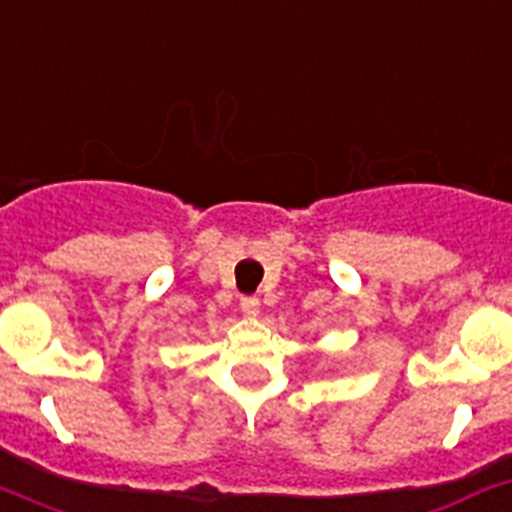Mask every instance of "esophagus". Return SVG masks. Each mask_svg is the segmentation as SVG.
Returning a JSON list of instances; mask_svg holds the SVG:
<instances>
[{
  "label": "esophagus",
  "mask_w": 512,
  "mask_h": 512,
  "mask_svg": "<svg viewBox=\"0 0 512 512\" xmlns=\"http://www.w3.org/2000/svg\"><path fill=\"white\" fill-rule=\"evenodd\" d=\"M239 307H242V312L247 317H255L257 312H260V299H257V296H242V299H239Z\"/></svg>",
  "instance_id": "1"
}]
</instances>
